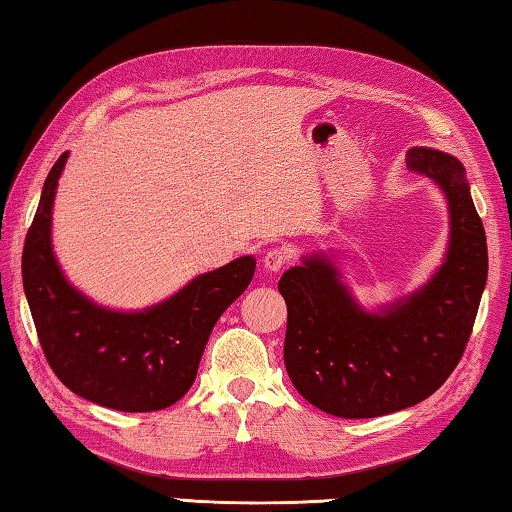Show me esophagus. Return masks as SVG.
Listing matches in <instances>:
<instances>
[{
	"label": "esophagus",
	"mask_w": 512,
	"mask_h": 512,
	"mask_svg": "<svg viewBox=\"0 0 512 512\" xmlns=\"http://www.w3.org/2000/svg\"><path fill=\"white\" fill-rule=\"evenodd\" d=\"M289 262H291V253H289L287 248H271V250H266V255L262 259L264 269L269 271V273L282 271Z\"/></svg>",
	"instance_id": "34e87169"
}]
</instances>
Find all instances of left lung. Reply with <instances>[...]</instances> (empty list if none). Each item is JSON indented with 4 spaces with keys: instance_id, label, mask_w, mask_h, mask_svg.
I'll use <instances>...</instances> for the list:
<instances>
[{
    "instance_id": "8db88e82",
    "label": "left lung",
    "mask_w": 512,
    "mask_h": 512,
    "mask_svg": "<svg viewBox=\"0 0 512 512\" xmlns=\"http://www.w3.org/2000/svg\"><path fill=\"white\" fill-rule=\"evenodd\" d=\"M408 168L431 177L449 205V246L431 280L369 312L326 253L282 273L285 367L305 401L328 415L369 419L410 408L444 385L460 362L488 280V243L465 166L433 148H410Z\"/></svg>"
}]
</instances>
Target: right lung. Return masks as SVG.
<instances>
[{"instance_id":"right-lung-1","label":"right lung","mask_w":512,"mask_h":512,"mask_svg":"<svg viewBox=\"0 0 512 512\" xmlns=\"http://www.w3.org/2000/svg\"><path fill=\"white\" fill-rule=\"evenodd\" d=\"M68 152L47 175L22 253V285L52 371L70 392L120 412L164 410L189 392L221 314L255 275L243 255L139 312L109 310L72 287L52 248V207Z\"/></svg>"}]
</instances>
